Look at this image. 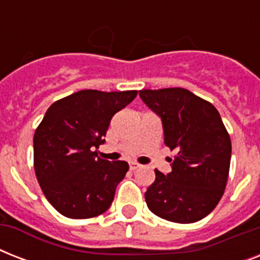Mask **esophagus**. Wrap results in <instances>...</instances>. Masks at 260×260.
<instances>
[{"mask_svg":"<svg viewBox=\"0 0 260 260\" xmlns=\"http://www.w3.org/2000/svg\"><path fill=\"white\" fill-rule=\"evenodd\" d=\"M139 167H140V165H139V163H136V162H131L129 163V169L132 171L136 170V169H139Z\"/></svg>","mask_w":260,"mask_h":260,"instance_id":"obj_1","label":"esophagus"}]
</instances>
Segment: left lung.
Masks as SVG:
<instances>
[{"label":"left lung","instance_id":"obj_1","mask_svg":"<svg viewBox=\"0 0 260 260\" xmlns=\"http://www.w3.org/2000/svg\"><path fill=\"white\" fill-rule=\"evenodd\" d=\"M139 95L162 118L165 144L175 151L171 173L155 169L144 193L148 209L179 224L201 220L225 190L231 165V138L209 101L182 87L140 90Z\"/></svg>","mask_w":260,"mask_h":260}]
</instances>
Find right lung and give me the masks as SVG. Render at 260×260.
Here are the masks:
<instances>
[{
	"mask_svg": "<svg viewBox=\"0 0 260 260\" xmlns=\"http://www.w3.org/2000/svg\"><path fill=\"white\" fill-rule=\"evenodd\" d=\"M136 95L138 90H81L48 108L35 131L34 167L43 193L60 214L81 220L108 210L129 166L101 159L97 148L112 117Z\"/></svg>",
	"mask_w": 260,
	"mask_h": 260,
	"instance_id": "add662e5",
	"label": "right lung"
}]
</instances>
